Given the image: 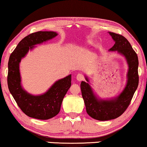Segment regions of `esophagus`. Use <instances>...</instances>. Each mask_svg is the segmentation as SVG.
<instances>
[{"label": "esophagus", "mask_w": 147, "mask_h": 147, "mask_svg": "<svg viewBox=\"0 0 147 147\" xmlns=\"http://www.w3.org/2000/svg\"><path fill=\"white\" fill-rule=\"evenodd\" d=\"M76 79L78 81H82L84 79V76L82 74H78L76 76Z\"/></svg>", "instance_id": "esophagus-1"}]
</instances>
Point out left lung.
Here are the masks:
<instances>
[{
    "label": "left lung",
    "instance_id": "8db88e82",
    "mask_svg": "<svg viewBox=\"0 0 147 147\" xmlns=\"http://www.w3.org/2000/svg\"><path fill=\"white\" fill-rule=\"evenodd\" d=\"M115 45L109 51H115L123 55L128 63L127 82L124 90L117 97L111 100H99L93 93L89 84L82 81L80 87L86 112L91 117L100 121L115 119L122 115L130 104L138 85V59L132 46L121 34L109 32ZM88 82L87 78H86Z\"/></svg>",
    "mask_w": 147,
    "mask_h": 147
}]
</instances>
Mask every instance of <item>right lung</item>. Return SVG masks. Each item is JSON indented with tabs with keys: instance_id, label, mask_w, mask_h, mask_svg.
<instances>
[{
	"instance_id": "obj_1",
	"label": "right lung",
	"mask_w": 147,
	"mask_h": 147,
	"mask_svg": "<svg viewBox=\"0 0 147 147\" xmlns=\"http://www.w3.org/2000/svg\"><path fill=\"white\" fill-rule=\"evenodd\" d=\"M57 36L54 32L39 31L30 34L21 40L9 57L7 84L9 90L21 110L30 117L51 119L59 113L63 99L71 84V75L57 81L44 94L34 96L21 86L20 63L34 45L42 43Z\"/></svg>"
}]
</instances>
